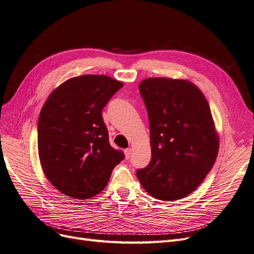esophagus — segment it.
I'll list each match as a JSON object with an SVG mask.
<instances>
[{"instance_id":"1","label":"esophagus","mask_w":254,"mask_h":254,"mask_svg":"<svg viewBox=\"0 0 254 254\" xmlns=\"http://www.w3.org/2000/svg\"><path fill=\"white\" fill-rule=\"evenodd\" d=\"M130 156H131V149H130V148L125 149V158H126V159H129Z\"/></svg>"}]
</instances>
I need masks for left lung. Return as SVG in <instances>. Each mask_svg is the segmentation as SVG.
Segmentation results:
<instances>
[{"mask_svg":"<svg viewBox=\"0 0 254 254\" xmlns=\"http://www.w3.org/2000/svg\"><path fill=\"white\" fill-rule=\"evenodd\" d=\"M139 90L149 119L151 159L136 171L137 179L160 200L187 197L217 158L219 140L210 106L189 80L146 78Z\"/></svg>","mask_w":254,"mask_h":254,"instance_id":"1","label":"left lung"}]
</instances>
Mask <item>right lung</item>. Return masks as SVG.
Masks as SVG:
<instances>
[{"mask_svg": "<svg viewBox=\"0 0 254 254\" xmlns=\"http://www.w3.org/2000/svg\"><path fill=\"white\" fill-rule=\"evenodd\" d=\"M123 82L82 75L61 83L38 120V152L44 175L60 193L88 199L105 189L124 153L109 143L102 110Z\"/></svg>", "mask_w": 254, "mask_h": 254, "instance_id": "right-lung-1", "label": "right lung"}]
</instances>
